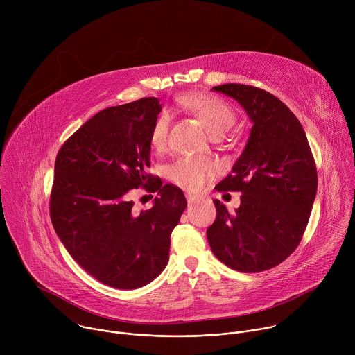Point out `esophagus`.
<instances>
[{"label": "esophagus", "instance_id": "34e87169", "mask_svg": "<svg viewBox=\"0 0 355 355\" xmlns=\"http://www.w3.org/2000/svg\"><path fill=\"white\" fill-rule=\"evenodd\" d=\"M199 199H200V196H198V195L187 193V200H188V204H195V202H198Z\"/></svg>", "mask_w": 355, "mask_h": 355}]
</instances>
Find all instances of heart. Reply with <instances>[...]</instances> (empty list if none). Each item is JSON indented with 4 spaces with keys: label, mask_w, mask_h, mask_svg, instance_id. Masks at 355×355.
I'll return each instance as SVG.
<instances>
[{
    "label": "heart",
    "mask_w": 355,
    "mask_h": 355,
    "mask_svg": "<svg viewBox=\"0 0 355 355\" xmlns=\"http://www.w3.org/2000/svg\"><path fill=\"white\" fill-rule=\"evenodd\" d=\"M184 108L191 111L205 129L215 137L222 136L236 121L234 111L223 99L208 94H185L180 98ZM167 137V116L162 115L151 130V144L156 148L163 147ZM216 174V167L208 160L195 157H181L168 168V177L177 185L198 191Z\"/></svg>",
    "instance_id": "heart-1"
}]
</instances>
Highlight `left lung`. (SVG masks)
Listing matches in <instances>:
<instances>
[{"instance_id": "obj_1", "label": "left lung", "mask_w": 355, "mask_h": 355, "mask_svg": "<svg viewBox=\"0 0 355 355\" xmlns=\"http://www.w3.org/2000/svg\"><path fill=\"white\" fill-rule=\"evenodd\" d=\"M223 92L245 110L250 137L218 191L241 192L229 214L218 199L207 236L219 261L240 272H261L286 260L305 233L318 191V171L297 118L266 89L223 84Z\"/></svg>"}]
</instances>
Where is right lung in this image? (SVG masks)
<instances>
[{
    "mask_svg": "<svg viewBox=\"0 0 355 355\" xmlns=\"http://www.w3.org/2000/svg\"><path fill=\"white\" fill-rule=\"evenodd\" d=\"M160 111L155 96L101 111L56 157L53 227L77 264L112 288L136 289L162 274L171 232L187 208L178 187L146 173ZM140 186L158 196L153 207L136 214L128 191Z\"/></svg>",
    "mask_w": 355,
    "mask_h": 355,
    "instance_id": "right-lung-1",
    "label": "right lung"
}]
</instances>
